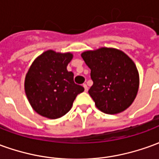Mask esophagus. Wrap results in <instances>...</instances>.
<instances>
[{"mask_svg":"<svg viewBox=\"0 0 159 159\" xmlns=\"http://www.w3.org/2000/svg\"><path fill=\"white\" fill-rule=\"evenodd\" d=\"M83 88H84L85 92H87V91H88V89H89V88H88V86H87L86 84H83Z\"/></svg>","mask_w":159,"mask_h":159,"instance_id":"34e87169","label":"esophagus"}]
</instances>
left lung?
I'll use <instances>...</instances> for the list:
<instances>
[{
	"instance_id": "8db88e82",
	"label": "left lung",
	"mask_w": 159,
	"mask_h": 159,
	"mask_svg": "<svg viewBox=\"0 0 159 159\" xmlns=\"http://www.w3.org/2000/svg\"><path fill=\"white\" fill-rule=\"evenodd\" d=\"M81 56L91 70L93 84L89 93L97 108L111 115L129 108L140 85L139 72L133 60L119 49L105 47L85 51Z\"/></svg>"
}]
</instances>
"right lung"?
Returning a JSON list of instances; mask_svg holds the SVG:
<instances>
[{"label": "right lung", "instance_id": "obj_1", "mask_svg": "<svg viewBox=\"0 0 159 159\" xmlns=\"http://www.w3.org/2000/svg\"><path fill=\"white\" fill-rule=\"evenodd\" d=\"M71 52L47 50L34 60L26 73L25 91L36 112L49 119L65 116L72 107L83 87L74 83V74L67 70Z\"/></svg>", "mask_w": 159, "mask_h": 159}]
</instances>
